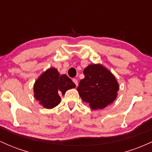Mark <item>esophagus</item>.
Segmentation results:
<instances>
[{
	"label": "esophagus",
	"instance_id": "obj_1",
	"mask_svg": "<svg viewBox=\"0 0 152 152\" xmlns=\"http://www.w3.org/2000/svg\"><path fill=\"white\" fill-rule=\"evenodd\" d=\"M73 82H74L76 86H78V80L76 78H73Z\"/></svg>",
	"mask_w": 152,
	"mask_h": 152
}]
</instances>
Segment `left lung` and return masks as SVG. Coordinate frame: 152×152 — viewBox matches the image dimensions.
Returning a JSON list of instances; mask_svg holds the SVG:
<instances>
[{"label":"left lung","instance_id":"8db88e82","mask_svg":"<svg viewBox=\"0 0 152 152\" xmlns=\"http://www.w3.org/2000/svg\"><path fill=\"white\" fill-rule=\"evenodd\" d=\"M85 77L77 87L80 96L92 109H102L117 96L118 84L114 75L99 64L88 66L83 71Z\"/></svg>","mask_w":152,"mask_h":152}]
</instances>
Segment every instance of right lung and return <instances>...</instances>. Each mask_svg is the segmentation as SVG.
Wrapping results in <instances>:
<instances>
[{
    "label": "right lung",
    "mask_w": 152,
    "mask_h": 152,
    "mask_svg": "<svg viewBox=\"0 0 152 152\" xmlns=\"http://www.w3.org/2000/svg\"><path fill=\"white\" fill-rule=\"evenodd\" d=\"M76 85L65 74L60 76L57 69L51 68L45 71L34 84V96L43 107L52 109L61 102L60 94L64 95L67 90L75 88Z\"/></svg>",
    "instance_id": "right-lung-1"
}]
</instances>
